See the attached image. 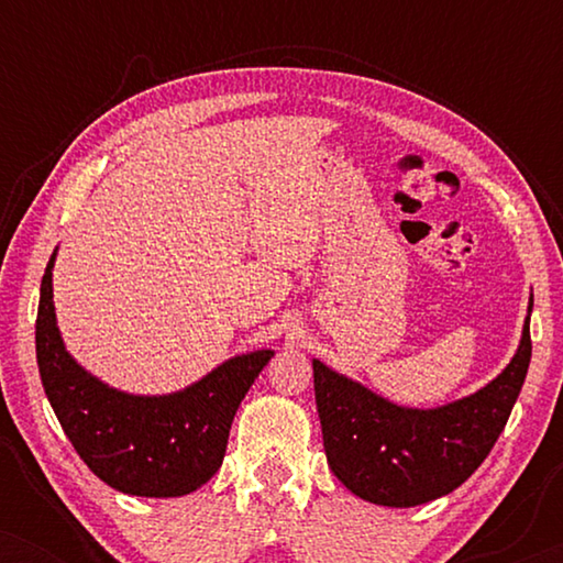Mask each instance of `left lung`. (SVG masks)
Listing matches in <instances>:
<instances>
[{
    "label": "left lung",
    "mask_w": 563,
    "mask_h": 563,
    "mask_svg": "<svg viewBox=\"0 0 563 563\" xmlns=\"http://www.w3.org/2000/svg\"><path fill=\"white\" fill-rule=\"evenodd\" d=\"M530 351L528 318L505 372L476 395L438 410L397 407L312 361L322 445L333 474L374 505L415 507L449 495L482 466L505 430Z\"/></svg>",
    "instance_id": "left-lung-1"
}]
</instances>
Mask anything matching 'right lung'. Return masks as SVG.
Instances as JSON below:
<instances>
[{"mask_svg":"<svg viewBox=\"0 0 563 563\" xmlns=\"http://www.w3.org/2000/svg\"><path fill=\"white\" fill-rule=\"evenodd\" d=\"M41 284L35 353L56 418L84 464L112 489L137 497H181L218 472L235 410L272 351L235 356L202 382L166 397L110 389L68 356L53 312L51 268Z\"/></svg>","mask_w":563,"mask_h":563,"instance_id":"right-lung-1","label":"right lung"}]
</instances>
